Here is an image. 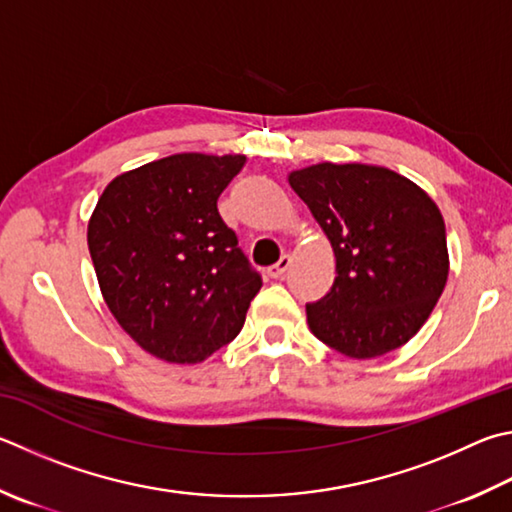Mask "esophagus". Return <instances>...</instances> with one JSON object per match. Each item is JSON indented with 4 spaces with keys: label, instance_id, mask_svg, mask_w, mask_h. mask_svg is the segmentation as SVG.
Wrapping results in <instances>:
<instances>
[{
    "label": "esophagus",
    "instance_id": "obj_1",
    "mask_svg": "<svg viewBox=\"0 0 512 512\" xmlns=\"http://www.w3.org/2000/svg\"><path fill=\"white\" fill-rule=\"evenodd\" d=\"M291 264H293L291 255H282V257H280V262H277V264H273L271 268H268V275H271L273 280H280V277H284V273L288 271V268H291Z\"/></svg>",
    "mask_w": 512,
    "mask_h": 512
}]
</instances>
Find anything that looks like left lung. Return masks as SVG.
Here are the masks:
<instances>
[{
  "instance_id": "1",
  "label": "left lung",
  "mask_w": 512,
  "mask_h": 512,
  "mask_svg": "<svg viewBox=\"0 0 512 512\" xmlns=\"http://www.w3.org/2000/svg\"><path fill=\"white\" fill-rule=\"evenodd\" d=\"M288 185L327 235L336 280L306 322L324 345L353 360L410 342L448 282L450 255L439 206L383 165L315 163Z\"/></svg>"
}]
</instances>
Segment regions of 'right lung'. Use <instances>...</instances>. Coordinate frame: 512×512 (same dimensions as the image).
Wrapping results in <instances>:
<instances>
[{
	"instance_id": "right-lung-1",
	"label": "right lung",
	"mask_w": 512,
	"mask_h": 512,
	"mask_svg": "<svg viewBox=\"0 0 512 512\" xmlns=\"http://www.w3.org/2000/svg\"><path fill=\"white\" fill-rule=\"evenodd\" d=\"M246 154L183 152L118 174L89 217L100 293L129 338L172 365L206 360L244 327L262 277L217 210Z\"/></svg>"
}]
</instances>
